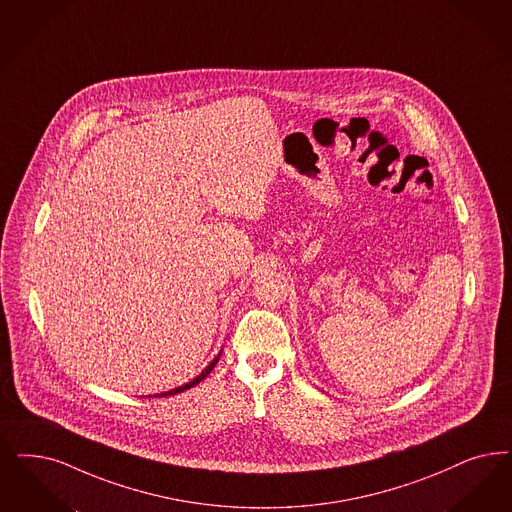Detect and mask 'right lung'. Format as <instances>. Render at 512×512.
Returning a JSON list of instances; mask_svg holds the SVG:
<instances>
[{
    "mask_svg": "<svg viewBox=\"0 0 512 512\" xmlns=\"http://www.w3.org/2000/svg\"><path fill=\"white\" fill-rule=\"evenodd\" d=\"M218 359H220V355L216 357V359L212 360L210 362L209 366L197 376L195 379H191V381H188L186 385H182V387H176V389H171V391H167V393H159V395H155V397H171V395H176V393H182V391H186V389H190V387H193V385H197L199 381H203V379L207 378L209 376L210 372H212V368L216 366V362H218Z\"/></svg>",
    "mask_w": 512,
    "mask_h": 512,
    "instance_id": "add662e5",
    "label": "right lung"
}]
</instances>
